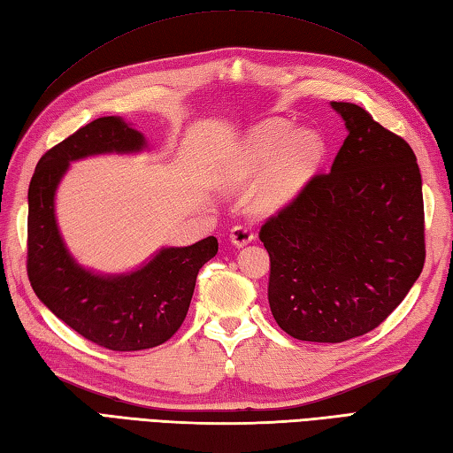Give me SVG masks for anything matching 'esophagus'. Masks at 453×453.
Returning a JSON list of instances; mask_svg holds the SVG:
<instances>
[{
	"mask_svg": "<svg viewBox=\"0 0 453 453\" xmlns=\"http://www.w3.org/2000/svg\"><path fill=\"white\" fill-rule=\"evenodd\" d=\"M254 240V230L252 226L248 225H236L233 226V230H230V242H233L234 246H246L248 242H252Z\"/></svg>",
	"mask_w": 453,
	"mask_h": 453,
	"instance_id": "esophagus-1",
	"label": "esophagus"
}]
</instances>
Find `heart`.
Here are the masks:
<instances>
[{
	"label": "heart",
	"instance_id": "b5f03b06",
	"mask_svg": "<svg viewBox=\"0 0 453 453\" xmlns=\"http://www.w3.org/2000/svg\"><path fill=\"white\" fill-rule=\"evenodd\" d=\"M325 152L315 133H293L285 121H267L248 134L240 149L238 165L244 173L264 170L254 207L275 211L289 203L309 181Z\"/></svg>",
	"mask_w": 453,
	"mask_h": 453
}]
</instances>
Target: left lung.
<instances>
[{"label": "left lung", "instance_id": "left-lung-1", "mask_svg": "<svg viewBox=\"0 0 453 453\" xmlns=\"http://www.w3.org/2000/svg\"><path fill=\"white\" fill-rule=\"evenodd\" d=\"M348 136L260 228L270 254L267 301L304 342L367 334L399 307L426 257L422 178L409 142L365 109L332 101Z\"/></svg>", "mask_w": 453, "mask_h": 453}]
</instances>
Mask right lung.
Masks as SVG:
<instances>
[{
  "mask_svg": "<svg viewBox=\"0 0 453 453\" xmlns=\"http://www.w3.org/2000/svg\"><path fill=\"white\" fill-rule=\"evenodd\" d=\"M144 136L119 117H99L42 154L29 183L27 275L62 322L113 352L160 346L186 320L197 273L219 250L215 236L186 248H164L141 270L96 275L64 246L54 219V191L72 160L104 152H136Z\"/></svg>",
  "mask_w": 453,
  "mask_h": 453,
  "instance_id": "add662e5",
  "label": "right lung"
}]
</instances>
